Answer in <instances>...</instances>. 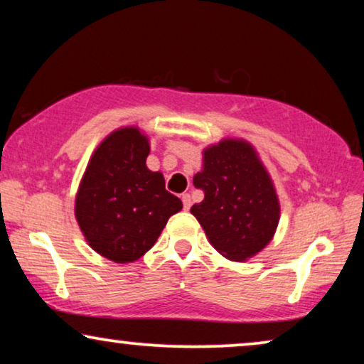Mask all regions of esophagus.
I'll use <instances>...</instances> for the list:
<instances>
[{"label": "esophagus", "instance_id": "esophagus-1", "mask_svg": "<svg viewBox=\"0 0 364 364\" xmlns=\"http://www.w3.org/2000/svg\"><path fill=\"white\" fill-rule=\"evenodd\" d=\"M182 203H183V210H188V208L192 207L191 193H182Z\"/></svg>", "mask_w": 364, "mask_h": 364}]
</instances>
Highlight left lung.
I'll return each mask as SVG.
<instances>
[{
  "mask_svg": "<svg viewBox=\"0 0 364 364\" xmlns=\"http://www.w3.org/2000/svg\"><path fill=\"white\" fill-rule=\"evenodd\" d=\"M193 186L203 192V200L191 208L192 215L223 257L247 260L272 240L280 203L250 144L225 139L205 149Z\"/></svg>",
  "mask_w": 364,
  "mask_h": 364,
  "instance_id": "left-lung-1",
  "label": "left lung"
}]
</instances>
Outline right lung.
Listing matches in <instances>:
<instances>
[{"label":"right lung","instance_id":"right-lung-1","mask_svg":"<svg viewBox=\"0 0 364 364\" xmlns=\"http://www.w3.org/2000/svg\"><path fill=\"white\" fill-rule=\"evenodd\" d=\"M149 151V139L137 127L117 129L94 151L79 186V228L92 250L116 263L141 258L168 217L182 210L162 173L147 168Z\"/></svg>","mask_w":364,"mask_h":364}]
</instances>
